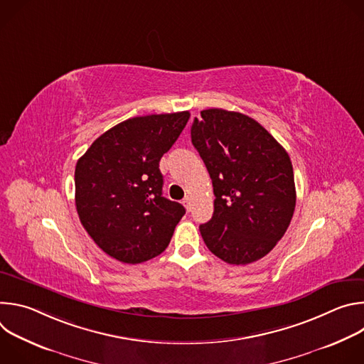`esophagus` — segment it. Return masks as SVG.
Returning <instances> with one entry per match:
<instances>
[{
	"label": "esophagus",
	"instance_id": "34e87169",
	"mask_svg": "<svg viewBox=\"0 0 364 364\" xmlns=\"http://www.w3.org/2000/svg\"><path fill=\"white\" fill-rule=\"evenodd\" d=\"M183 204H184V207L187 209V212H190V207H191V198H190L188 196L183 200Z\"/></svg>",
	"mask_w": 364,
	"mask_h": 364
}]
</instances>
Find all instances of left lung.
<instances>
[{
    "label": "left lung",
    "mask_w": 364,
    "mask_h": 364,
    "mask_svg": "<svg viewBox=\"0 0 364 364\" xmlns=\"http://www.w3.org/2000/svg\"><path fill=\"white\" fill-rule=\"evenodd\" d=\"M194 118L191 142L213 183L215 212L200 225L212 253L232 265L268 255L295 210L294 170L284 146L240 112L204 109Z\"/></svg>",
    "instance_id": "obj_1"
}]
</instances>
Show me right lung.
<instances>
[{
	"label": "right lung",
	"instance_id": "add662e5",
	"mask_svg": "<svg viewBox=\"0 0 364 364\" xmlns=\"http://www.w3.org/2000/svg\"><path fill=\"white\" fill-rule=\"evenodd\" d=\"M188 118L184 111L127 119L95 139L76 164L80 223L119 262L134 265L159 256L186 213L163 196L160 160Z\"/></svg>",
	"mask_w": 364,
	"mask_h": 364
}]
</instances>
